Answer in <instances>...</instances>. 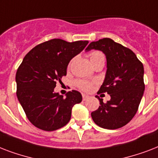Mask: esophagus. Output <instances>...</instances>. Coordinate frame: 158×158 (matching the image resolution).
I'll use <instances>...</instances> for the list:
<instances>
[{"mask_svg":"<svg viewBox=\"0 0 158 158\" xmlns=\"http://www.w3.org/2000/svg\"><path fill=\"white\" fill-rule=\"evenodd\" d=\"M82 96H83V100H84V101L87 100V99L89 98V96H88V95H86V94H83Z\"/></svg>","mask_w":158,"mask_h":158,"instance_id":"esophagus-1","label":"esophagus"}]
</instances>
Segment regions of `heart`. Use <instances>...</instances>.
Listing matches in <instances>:
<instances>
[{"mask_svg": "<svg viewBox=\"0 0 158 158\" xmlns=\"http://www.w3.org/2000/svg\"><path fill=\"white\" fill-rule=\"evenodd\" d=\"M89 57H90V61L91 63L94 61H97V60H105V58H104L103 54L100 52H94L89 54ZM76 84L78 85L79 89H83L84 91H88V90H90L92 88V84L91 82L87 81V80H79L77 81Z\"/></svg>", "mask_w": 158, "mask_h": 158, "instance_id": "b5f03b06", "label": "heart"}]
</instances>
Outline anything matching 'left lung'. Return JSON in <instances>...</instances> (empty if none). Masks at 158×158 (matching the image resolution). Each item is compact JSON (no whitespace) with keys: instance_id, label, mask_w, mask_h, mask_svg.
Instances as JSON below:
<instances>
[{"instance_id":"left-lung-1","label":"left lung","mask_w":158,"mask_h":158,"mask_svg":"<svg viewBox=\"0 0 158 158\" xmlns=\"http://www.w3.org/2000/svg\"><path fill=\"white\" fill-rule=\"evenodd\" d=\"M101 51L106 58V72L100 93L110 94V100L91 113L94 123L107 130H115L130 122L136 114L144 92L143 65L129 48L110 38L92 42L86 52Z\"/></svg>"}]
</instances>
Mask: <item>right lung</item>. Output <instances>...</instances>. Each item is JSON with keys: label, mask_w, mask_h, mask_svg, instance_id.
I'll return each instance as SVG.
<instances>
[{"label": "right lung", "mask_w": 158, "mask_h": 158, "mask_svg": "<svg viewBox=\"0 0 158 158\" xmlns=\"http://www.w3.org/2000/svg\"><path fill=\"white\" fill-rule=\"evenodd\" d=\"M88 43L56 38L36 46L23 58L16 72V94L29 121L38 129L53 131L62 128L70 120L74 105L82 102L81 94L76 90L63 98L54 89L66 75L72 58Z\"/></svg>", "instance_id": "1"}]
</instances>
